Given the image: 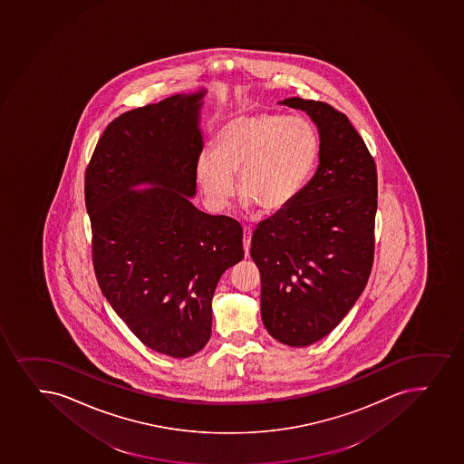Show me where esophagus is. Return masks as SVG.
Listing matches in <instances>:
<instances>
[{
	"mask_svg": "<svg viewBox=\"0 0 464 464\" xmlns=\"http://www.w3.org/2000/svg\"><path fill=\"white\" fill-rule=\"evenodd\" d=\"M251 235H253V229H251L250 227H244L245 256H250Z\"/></svg>",
	"mask_w": 464,
	"mask_h": 464,
	"instance_id": "34e87169",
	"label": "esophagus"
}]
</instances>
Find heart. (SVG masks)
Masks as SVG:
<instances>
[{
  "mask_svg": "<svg viewBox=\"0 0 464 464\" xmlns=\"http://www.w3.org/2000/svg\"><path fill=\"white\" fill-rule=\"evenodd\" d=\"M321 140L312 121L279 112L242 115L220 128L213 152L200 154L196 182L205 202L220 211L239 179L244 203L266 213L292 205L318 165Z\"/></svg>",
  "mask_w": 464,
  "mask_h": 464,
  "instance_id": "b5f03b06",
  "label": "heart"
}]
</instances>
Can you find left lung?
<instances>
[{
	"mask_svg": "<svg viewBox=\"0 0 464 464\" xmlns=\"http://www.w3.org/2000/svg\"><path fill=\"white\" fill-rule=\"evenodd\" d=\"M319 128V167L285 209L264 220L250 255L261 273V313L279 343L305 347L327 336L364 292L375 256L376 163L349 117L299 97Z\"/></svg>",
	"mask_w": 464,
	"mask_h": 464,
	"instance_id": "1",
	"label": "left lung"
}]
</instances>
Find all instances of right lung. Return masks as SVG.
Instances as JSON below:
<instances>
[{
	"instance_id": "add662e5",
	"label": "right lung",
	"mask_w": 464,
	"mask_h": 464,
	"mask_svg": "<svg viewBox=\"0 0 464 464\" xmlns=\"http://www.w3.org/2000/svg\"><path fill=\"white\" fill-rule=\"evenodd\" d=\"M200 99L172 95L119 115L84 172L100 290L146 347L172 358L208 343L214 290L244 257L239 222L188 198L202 152ZM137 182L158 187L132 192Z\"/></svg>"
}]
</instances>
